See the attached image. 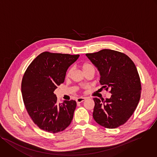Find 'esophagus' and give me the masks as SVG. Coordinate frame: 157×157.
Wrapping results in <instances>:
<instances>
[{
  "label": "esophagus",
  "mask_w": 157,
  "mask_h": 157,
  "mask_svg": "<svg viewBox=\"0 0 157 157\" xmlns=\"http://www.w3.org/2000/svg\"><path fill=\"white\" fill-rule=\"evenodd\" d=\"M85 100H86V98H85V97L78 98L76 100V102H77V103H80L84 101Z\"/></svg>",
  "instance_id": "obj_1"
}]
</instances>
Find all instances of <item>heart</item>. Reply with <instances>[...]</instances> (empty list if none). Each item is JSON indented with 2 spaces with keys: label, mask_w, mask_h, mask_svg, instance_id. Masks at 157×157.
<instances>
[{
  "label": "heart",
  "mask_w": 157,
  "mask_h": 157,
  "mask_svg": "<svg viewBox=\"0 0 157 157\" xmlns=\"http://www.w3.org/2000/svg\"><path fill=\"white\" fill-rule=\"evenodd\" d=\"M81 68H82V71L83 72V73H84L85 72H86V71L90 69H93V66H92L91 64H88V63H84V64H82ZM72 68H70V69H69L67 70V72H66V78H69V77L71 76V73H72Z\"/></svg>",
  "instance_id": "obj_1"
}]
</instances>
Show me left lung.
Wrapping results in <instances>:
<instances>
[{"label":"left lung","instance_id":"8db88e82","mask_svg":"<svg viewBox=\"0 0 157 157\" xmlns=\"http://www.w3.org/2000/svg\"><path fill=\"white\" fill-rule=\"evenodd\" d=\"M86 56L99 71L102 88L111 93L105 101L93 98V119L106 128H118L131 117L140 100L141 83L137 68L126 54L111 49Z\"/></svg>","mask_w":157,"mask_h":157}]
</instances>
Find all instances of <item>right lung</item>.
I'll return each instance as SVG.
<instances>
[{
	"label": "right lung",
	"instance_id": "1",
	"mask_svg": "<svg viewBox=\"0 0 157 157\" xmlns=\"http://www.w3.org/2000/svg\"><path fill=\"white\" fill-rule=\"evenodd\" d=\"M79 56L43 52L23 75L21 93L25 108L34 123L44 131L59 132L72 122L76 101L57 104L54 91L64 82L67 70Z\"/></svg>",
	"mask_w": 157,
	"mask_h": 157
}]
</instances>
